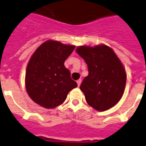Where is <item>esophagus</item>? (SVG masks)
Masks as SVG:
<instances>
[{
    "instance_id": "34e87169",
    "label": "esophagus",
    "mask_w": 146,
    "mask_h": 146,
    "mask_svg": "<svg viewBox=\"0 0 146 146\" xmlns=\"http://www.w3.org/2000/svg\"><path fill=\"white\" fill-rule=\"evenodd\" d=\"M77 86H80L81 84V79H79V80H77Z\"/></svg>"
}]
</instances>
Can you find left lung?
<instances>
[{
    "mask_svg": "<svg viewBox=\"0 0 146 146\" xmlns=\"http://www.w3.org/2000/svg\"><path fill=\"white\" fill-rule=\"evenodd\" d=\"M76 52L88 65L89 75L80 89L87 103L98 111L110 109L123 96L126 73L113 50L105 44L79 46Z\"/></svg>",
    "mask_w": 146,
    "mask_h": 146,
    "instance_id": "8db88e82",
    "label": "left lung"
}]
</instances>
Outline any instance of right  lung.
Masks as SVG:
<instances>
[{
	"label": "right lung",
	"mask_w": 146,
	"mask_h": 146,
	"mask_svg": "<svg viewBox=\"0 0 146 146\" xmlns=\"http://www.w3.org/2000/svg\"><path fill=\"white\" fill-rule=\"evenodd\" d=\"M74 45L47 40L36 48L29 61L25 88L32 100L40 106L52 109L61 105L77 84L64 65Z\"/></svg>",
	"instance_id": "add662e5"
}]
</instances>
